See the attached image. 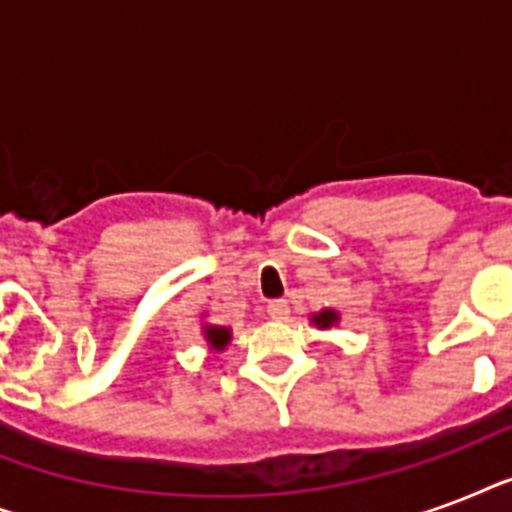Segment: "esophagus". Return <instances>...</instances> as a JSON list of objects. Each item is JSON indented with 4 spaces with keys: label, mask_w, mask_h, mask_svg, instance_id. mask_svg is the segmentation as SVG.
I'll list each match as a JSON object with an SVG mask.
<instances>
[{
    "label": "esophagus",
    "mask_w": 512,
    "mask_h": 512,
    "mask_svg": "<svg viewBox=\"0 0 512 512\" xmlns=\"http://www.w3.org/2000/svg\"><path fill=\"white\" fill-rule=\"evenodd\" d=\"M268 316L276 321H284L289 316V303L287 300H271L268 303Z\"/></svg>",
    "instance_id": "34e87169"
}]
</instances>
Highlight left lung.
Here are the masks:
<instances>
[{"instance_id": "8db88e82", "label": "left lung", "mask_w": 512, "mask_h": 512, "mask_svg": "<svg viewBox=\"0 0 512 512\" xmlns=\"http://www.w3.org/2000/svg\"><path fill=\"white\" fill-rule=\"evenodd\" d=\"M311 321L319 329H329L332 324H337V321H340V316H337V311H329L327 308V311H321V313H316V316H311Z\"/></svg>"}]
</instances>
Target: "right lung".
Returning <instances> with one entry per match:
<instances>
[{
  "label": "right lung",
  "mask_w": 512,
  "mask_h": 512,
  "mask_svg": "<svg viewBox=\"0 0 512 512\" xmlns=\"http://www.w3.org/2000/svg\"><path fill=\"white\" fill-rule=\"evenodd\" d=\"M204 337H207L209 348H212V350H225V345L231 342V329L215 327V324H207V327H204Z\"/></svg>",
  "instance_id": "add662e5"
}]
</instances>
